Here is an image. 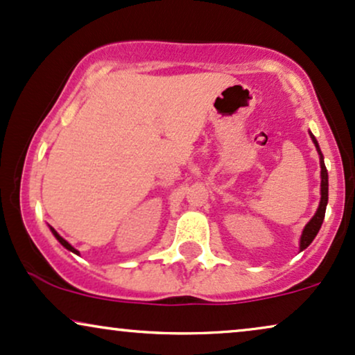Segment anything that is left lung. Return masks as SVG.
I'll list each match as a JSON object with an SVG mask.
<instances>
[{"label": "left lung", "mask_w": 355, "mask_h": 355, "mask_svg": "<svg viewBox=\"0 0 355 355\" xmlns=\"http://www.w3.org/2000/svg\"><path fill=\"white\" fill-rule=\"evenodd\" d=\"M309 136H311V141L315 142V147L318 150V154H320V167H321V200H320V206H318L315 216L309 219L306 226H304V230L302 232V237H300V250L306 249L309 244H311L313 239H315L318 232L321 230V224L324 221V213H326V206H327V188H329V183H327V170H326V165H324V157L321 154V149H320V144H318L316 137L313 136L311 132H309Z\"/></svg>", "instance_id": "8db88e82"}]
</instances>
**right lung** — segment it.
I'll use <instances>...</instances> for the list:
<instances>
[{"label":"right lung","instance_id":"1","mask_svg":"<svg viewBox=\"0 0 355 355\" xmlns=\"http://www.w3.org/2000/svg\"><path fill=\"white\" fill-rule=\"evenodd\" d=\"M51 231H52V234H53V236H55V239H57L58 242H60V244H62V245H64V248H65L67 250H70V252H73V254H78V250H77V249H75V248H73V245H71V244H69V242H67V241L64 239V237H62L60 234H58V232H57L55 230H53V227H51Z\"/></svg>","mask_w":355,"mask_h":355}]
</instances>
